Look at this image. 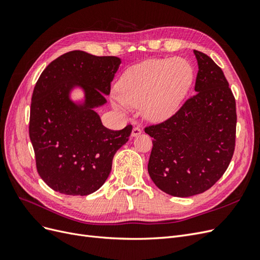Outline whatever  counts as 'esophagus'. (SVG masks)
Instances as JSON below:
<instances>
[{
    "label": "esophagus",
    "instance_id": "1",
    "mask_svg": "<svg viewBox=\"0 0 260 260\" xmlns=\"http://www.w3.org/2000/svg\"><path fill=\"white\" fill-rule=\"evenodd\" d=\"M141 133H142V130H141V128H140V127H135V128H133V130H132L131 136H132L133 138H136V137L140 136Z\"/></svg>",
    "mask_w": 260,
    "mask_h": 260
}]
</instances>
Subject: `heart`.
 <instances>
[{"instance_id":"1","label":"heart","mask_w":260,"mask_h":260,"mask_svg":"<svg viewBox=\"0 0 260 260\" xmlns=\"http://www.w3.org/2000/svg\"><path fill=\"white\" fill-rule=\"evenodd\" d=\"M193 81V69L183 58L147 59L128 68L118 82L120 94L111 102L118 111L142 108L146 119L159 122L174 115Z\"/></svg>"}]
</instances>
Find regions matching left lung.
<instances>
[{
	"mask_svg": "<svg viewBox=\"0 0 260 260\" xmlns=\"http://www.w3.org/2000/svg\"><path fill=\"white\" fill-rule=\"evenodd\" d=\"M195 94L162 123L145 128L153 138L147 170L155 185L177 198L207 191L222 177L235 146V100L223 72L194 50Z\"/></svg>",
	"mask_w": 260,
	"mask_h": 260,
	"instance_id": "8db88e82",
	"label": "left lung"
}]
</instances>
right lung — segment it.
<instances>
[{
	"label": "right lung",
	"mask_w": 260,
	"mask_h": 260,
	"mask_svg": "<svg viewBox=\"0 0 260 260\" xmlns=\"http://www.w3.org/2000/svg\"><path fill=\"white\" fill-rule=\"evenodd\" d=\"M120 58L72 51L53 60L31 98L29 137L44 182L65 195L98 191L112 170L116 152L128 142L132 125L119 131L102 123L95 109L107 103ZM84 96L75 101L72 92Z\"/></svg>",
	"instance_id": "add662e5"
}]
</instances>
